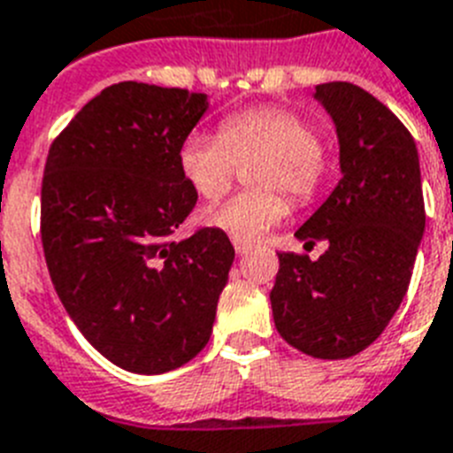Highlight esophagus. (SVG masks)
Returning a JSON list of instances; mask_svg holds the SVG:
<instances>
[{"mask_svg": "<svg viewBox=\"0 0 453 453\" xmlns=\"http://www.w3.org/2000/svg\"><path fill=\"white\" fill-rule=\"evenodd\" d=\"M233 244H234V251H237V254H240V256H244V254H249V251H251V244H249V242L234 240Z\"/></svg>", "mask_w": 453, "mask_h": 453, "instance_id": "1", "label": "esophagus"}]
</instances>
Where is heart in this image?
<instances>
[{"instance_id":"1","label":"heart","mask_w":453,"mask_h":453,"mask_svg":"<svg viewBox=\"0 0 453 453\" xmlns=\"http://www.w3.org/2000/svg\"><path fill=\"white\" fill-rule=\"evenodd\" d=\"M263 159L242 192L199 213L202 223L240 242L261 240L287 216V202L310 204L322 188V136L315 124L287 108H251L226 117L219 134L192 131L178 150V166L199 197L216 199L230 188L237 164Z\"/></svg>"}]
</instances>
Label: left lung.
<instances>
[{"label":"left lung","instance_id":"1","mask_svg":"<svg viewBox=\"0 0 453 453\" xmlns=\"http://www.w3.org/2000/svg\"><path fill=\"white\" fill-rule=\"evenodd\" d=\"M312 96L336 127L341 180L296 237L329 249L317 261L280 254L270 303L287 343L345 359L383 334L409 289L426 230L421 164L407 127L365 88L329 81Z\"/></svg>","mask_w":453,"mask_h":453}]
</instances>
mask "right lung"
Instances as JSON below:
<instances>
[{"instance_id": "add662e5", "label": "right lung", "mask_w": 453, "mask_h": 453, "mask_svg": "<svg viewBox=\"0 0 453 453\" xmlns=\"http://www.w3.org/2000/svg\"><path fill=\"white\" fill-rule=\"evenodd\" d=\"M206 94L119 81L53 141L42 244L60 303L88 343L131 373H166L211 336L234 249L202 227L171 242L197 202L178 166Z\"/></svg>"}]
</instances>
